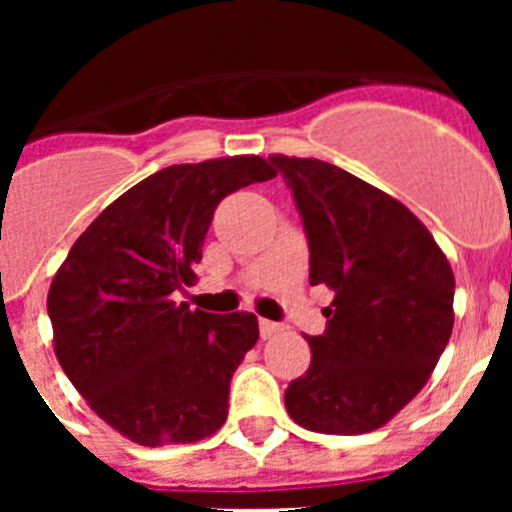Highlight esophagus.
<instances>
[{
    "mask_svg": "<svg viewBox=\"0 0 512 512\" xmlns=\"http://www.w3.org/2000/svg\"><path fill=\"white\" fill-rule=\"evenodd\" d=\"M282 330V325L274 323V320H259V333L261 338H274Z\"/></svg>",
    "mask_w": 512,
    "mask_h": 512,
    "instance_id": "esophagus-1",
    "label": "esophagus"
}]
</instances>
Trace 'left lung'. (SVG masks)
<instances>
[{
    "label": "left lung",
    "instance_id": "left-lung-1",
    "mask_svg": "<svg viewBox=\"0 0 512 512\" xmlns=\"http://www.w3.org/2000/svg\"><path fill=\"white\" fill-rule=\"evenodd\" d=\"M305 225L310 284L333 289L312 361L284 392L315 433L382 428L425 387L454 328V271L418 217L318 158L271 156Z\"/></svg>",
    "mask_w": 512,
    "mask_h": 512
}]
</instances>
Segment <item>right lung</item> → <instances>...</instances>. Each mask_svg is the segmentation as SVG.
<instances>
[{
	"mask_svg": "<svg viewBox=\"0 0 512 512\" xmlns=\"http://www.w3.org/2000/svg\"><path fill=\"white\" fill-rule=\"evenodd\" d=\"M277 171L261 156L176 164L120 194L53 277V348L79 395L140 446L192 443L228 418L230 377L259 341L253 312L174 302L223 197Z\"/></svg>",
	"mask_w": 512,
	"mask_h": 512,
	"instance_id": "right-lung-1",
	"label": "right lung"
}]
</instances>
